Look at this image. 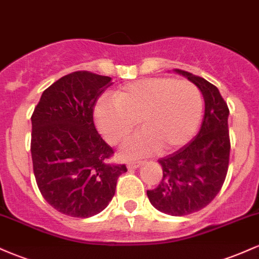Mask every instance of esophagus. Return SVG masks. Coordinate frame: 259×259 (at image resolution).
<instances>
[{"label": "esophagus", "mask_w": 259, "mask_h": 259, "mask_svg": "<svg viewBox=\"0 0 259 259\" xmlns=\"http://www.w3.org/2000/svg\"><path fill=\"white\" fill-rule=\"evenodd\" d=\"M141 165H142V162H140V160H138V162H129L127 163V169H136L141 167Z\"/></svg>", "instance_id": "34e87169"}]
</instances>
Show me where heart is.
<instances>
[{"label": "heart", "instance_id": "1", "mask_svg": "<svg viewBox=\"0 0 259 259\" xmlns=\"http://www.w3.org/2000/svg\"><path fill=\"white\" fill-rule=\"evenodd\" d=\"M203 101L197 86L187 80L148 78L115 91L114 99L100 97L95 121L108 144L124 141L138 120L144 127L121 147L126 158L171 152L186 144L200 125Z\"/></svg>", "mask_w": 259, "mask_h": 259}]
</instances>
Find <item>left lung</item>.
Instances as JSON below:
<instances>
[{"mask_svg": "<svg viewBox=\"0 0 259 259\" xmlns=\"http://www.w3.org/2000/svg\"><path fill=\"white\" fill-rule=\"evenodd\" d=\"M204 99V115L200 132L177 152L158 159L163 179L147 197L154 208L169 215H187L213 201L221 191L229 168L230 138L229 108L217 86L185 70Z\"/></svg>", "mask_w": 259, "mask_h": 259, "instance_id": "obj_1", "label": "left lung"}]
</instances>
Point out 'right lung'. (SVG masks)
Returning <instances> with one entry per match:
<instances>
[{
  "instance_id": "1",
  "label": "right lung",
  "mask_w": 259,
  "mask_h": 259,
  "mask_svg": "<svg viewBox=\"0 0 259 259\" xmlns=\"http://www.w3.org/2000/svg\"><path fill=\"white\" fill-rule=\"evenodd\" d=\"M112 78L91 72L62 76L41 95L31 115L34 175L47 203L65 215L89 218L112 201L125 164L97 133L94 108Z\"/></svg>"
}]
</instances>
